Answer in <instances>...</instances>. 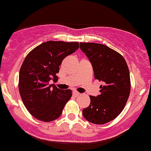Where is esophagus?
I'll list each match as a JSON object with an SVG mask.
<instances>
[{"label": "esophagus", "instance_id": "34e87169", "mask_svg": "<svg viewBox=\"0 0 151 151\" xmlns=\"http://www.w3.org/2000/svg\"><path fill=\"white\" fill-rule=\"evenodd\" d=\"M73 95L76 96H78L80 95V93H79V92H77V91H73Z\"/></svg>", "mask_w": 151, "mask_h": 151}]
</instances>
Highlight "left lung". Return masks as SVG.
Listing matches in <instances>:
<instances>
[{
  "label": "left lung",
  "instance_id": "obj_1",
  "mask_svg": "<svg viewBox=\"0 0 151 151\" xmlns=\"http://www.w3.org/2000/svg\"><path fill=\"white\" fill-rule=\"evenodd\" d=\"M80 49L92 64L94 78L103 82L101 94L90 96V104L83 110L88 122L103 125L114 120L125 108L131 90L129 70L125 58L108 46L80 43Z\"/></svg>",
  "mask_w": 151,
  "mask_h": 151
}]
</instances>
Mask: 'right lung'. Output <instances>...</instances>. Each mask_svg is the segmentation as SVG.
<instances>
[{
  "instance_id": "1",
  "label": "right lung",
  "mask_w": 151,
  "mask_h": 151,
  "mask_svg": "<svg viewBox=\"0 0 151 151\" xmlns=\"http://www.w3.org/2000/svg\"><path fill=\"white\" fill-rule=\"evenodd\" d=\"M79 47L78 42L51 40L36 47L24 60L19 71V93L28 111L40 121L58 119L72 97L71 90H59L48 83L58 79L56 74L63 59Z\"/></svg>"
}]
</instances>
